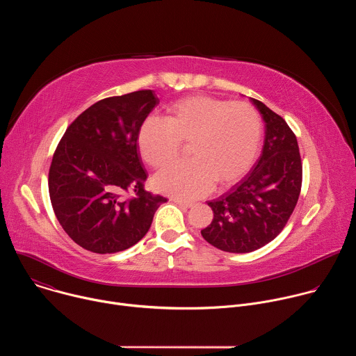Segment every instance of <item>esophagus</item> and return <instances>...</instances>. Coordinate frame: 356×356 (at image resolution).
<instances>
[{
	"label": "esophagus",
	"mask_w": 356,
	"mask_h": 356,
	"mask_svg": "<svg viewBox=\"0 0 356 356\" xmlns=\"http://www.w3.org/2000/svg\"><path fill=\"white\" fill-rule=\"evenodd\" d=\"M172 201H175L177 206H180V207H183V209H190V207L194 206L191 201H184V200H180V198H172Z\"/></svg>",
	"instance_id": "esophagus-1"
}]
</instances>
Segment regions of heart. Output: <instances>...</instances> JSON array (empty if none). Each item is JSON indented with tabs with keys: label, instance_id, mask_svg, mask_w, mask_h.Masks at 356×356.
Segmentation results:
<instances>
[{
	"label": "heart",
	"instance_id": "1",
	"mask_svg": "<svg viewBox=\"0 0 356 356\" xmlns=\"http://www.w3.org/2000/svg\"><path fill=\"white\" fill-rule=\"evenodd\" d=\"M262 139L258 111L245 101H228L204 94L180 98L166 108V117H147L138 135L143 161L162 169L188 142L190 159L156 175L155 187L180 200L210 193L216 181L229 186L242 179L255 162Z\"/></svg>",
	"mask_w": 356,
	"mask_h": 356
}]
</instances>
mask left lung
Returning a JSON list of instances; mask_svg holds the SVG:
<instances>
[{"label":"left lung","instance_id":"1","mask_svg":"<svg viewBox=\"0 0 356 356\" xmlns=\"http://www.w3.org/2000/svg\"><path fill=\"white\" fill-rule=\"evenodd\" d=\"M250 101L266 122L262 155L228 193L209 201L214 218L201 229L209 243L232 253L257 250L283 231L296 209L302 181L294 132L262 101Z\"/></svg>","mask_w":356,"mask_h":356}]
</instances>
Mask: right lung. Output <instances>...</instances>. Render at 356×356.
I'll use <instances>...</instances> for the list:
<instances>
[{
	"label": "right lung",
	"mask_w": 356,
	"mask_h": 356,
	"mask_svg": "<svg viewBox=\"0 0 356 356\" xmlns=\"http://www.w3.org/2000/svg\"><path fill=\"white\" fill-rule=\"evenodd\" d=\"M159 104L152 90L97 101L62 136L49 169L58 221L81 248L115 253L139 242L166 197L145 190L139 129ZM132 191L136 195L125 197Z\"/></svg>",
	"instance_id": "obj_1"
}]
</instances>
